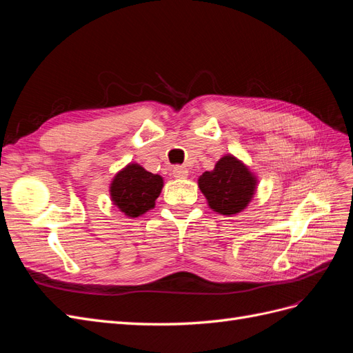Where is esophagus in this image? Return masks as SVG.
I'll return each mask as SVG.
<instances>
[{
  "mask_svg": "<svg viewBox=\"0 0 353 353\" xmlns=\"http://www.w3.org/2000/svg\"><path fill=\"white\" fill-rule=\"evenodd\" d=\"M172 175L178 179H183L188 175V170L185 169V166H181V165H176L174 169H172Z\"/></svg>",
  "mask_w": 353,
  "mask_h": 353,
  "instance_id": "34e87169",
  "label": "esophagus"
}]
</instances>
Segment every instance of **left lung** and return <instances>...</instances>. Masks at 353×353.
<instances>
[{
    "label": "left lung",
    "mask_w": 353,
    "mask_h": 353,
    "mask_svg": "<svg viewBox=\"0 0 353 353\" xmlns=\"http://www.w3.org/2000/svg\"><path fill=\"white\" fill-rule=\"evenodd\" d=\"M199 187L210 209L221 215H236L252 200L256 178L240 160L228 154L218 160L215 169L199 178Z\"/></svg>",
    "instance_id": "left-lung-1"
}]
</instances>
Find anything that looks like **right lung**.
Returning a JSON list of instances; mask_svg holds the SVG:
<instances>
[{
  "mask_svg": "<svg viewBox=\"0 0 353 353\" xmlns=\"http://www.w3.org/2000/svg\"><path fill=\"white\" fill-rule=\"evenodd\" d=\"M162 187V176L147 172L140 165L131 163L114 176L110 185V196L114 205L126 216L137 218L154 208Z\"/></svg>",
  "mask_w": 353,
  "mask_h": 353,
  "instance_id": "obj_1",
  "label": "right lung"
}]
</instances>
